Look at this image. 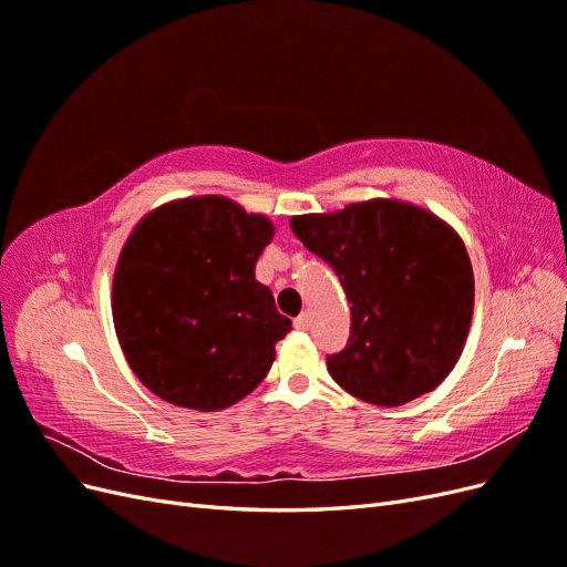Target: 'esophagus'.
Returning <instances> with one entry per match:
<instances>
[{
    "label": "esophagus",
    "mask_w": 567,
    "mask_h": 567,
    "mask_svg": "<svg viewBox=\"0 0 567 567\" xmlns=\"http://www.w3.org/2000/svg\"><path fill=\"white\" fill-rule=\"evenodd\" d=\"M293 326L298 331H307L312 326V317H310V312H302L300 317H296V321H293Z\"/></svg>",
    "instance_id": "obj_1"
}]
</instances>
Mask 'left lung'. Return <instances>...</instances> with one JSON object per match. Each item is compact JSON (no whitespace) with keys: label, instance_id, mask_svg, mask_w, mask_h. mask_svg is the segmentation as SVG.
Listing matches in <instances>:
<instances>
[{"label":"left lung","instance_id":"obj_1","mask_svg":"<svg viewBox=\"0 0 567 567\" xmlns=\"http://www.w3.org/2000/svg\"><path fill=\"white\" fill-rule=\"evenodd\" d=\"M290 229L333 267L350 302L348 346L326 357L342 390L402 406L447 379L475 296L471 257L447 221L411 203L373 198L298 215Z\"/></svg>","mask_w":567,"mask_h":567}]
</instances>
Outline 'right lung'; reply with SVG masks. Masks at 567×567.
Returning <instances> with one entry per match:
<instances>
[{
	"instance_id": "add662e5",
	"label": "right lung",
	"mask_w": 567,
	"mask_h": 567,
	"mask_svg": "<svg viewBox=\"0 0 567 567\" xmlns=\"http://www.w3.org/2000/svg\"><path fill=\"white\" fill-rule=\"evenodd\" d=\"M274 225L225 196L161 205L130 234L113 277L127 364L161 400L219 411L265 381L290 331L255 262Z\"/></svg>"
}]
</instances>
